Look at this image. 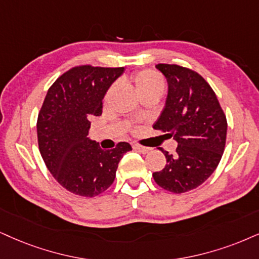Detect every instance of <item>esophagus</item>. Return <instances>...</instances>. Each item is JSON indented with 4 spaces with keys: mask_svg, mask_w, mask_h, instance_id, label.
<instances>
[{
    "mask_svg": "<svg viewBox=\"0 0 259 259\" xmlns=\"http://www.w3.org/2000/svg\"><path fill=\"white\" fill-rule=\"evenodd\" d=\"M133 149L136 150V151H139L142 152V154H148V152H150V148H146V146H142L139 144H133Z\"/></svg>",
    "mask_w": 259,
    "mask_h": 259,
    "instance_id": "esophagus-1",
    "label": "esophagus"
}]
</instances>
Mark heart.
<instances>
[{
    "mask_svg": "<svg viewBox=\"0 0 259 259\" xmlns=\"http://www.w3.org/2000/svg\"><path fill=\"white\" fill-rule=\"evenodd\" d=\"M133 81H135L136 89L139 96L150 94V92L163 91V80H162V78L157 73L150 71V69H144V71L136 73L133 75Z\"/></svg>",
    "mask_w": 259,
    "mask_h": 259,
    "instance_id": "b5f03b06",
    "label": "heart"
}]
</instances>
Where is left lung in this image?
Listing matches in <instances>:
<instances>
[{"mask_svg":"<svg viewBox=\"0 0 259 259\" xmlns=\"http://www.w3.org/2000/svg\"><path fill=\"white\" fill-rule=\"evenodd\" d=\"M167 79L165 105L154 128L178 143L177 154L163 151L167 164L152 174L156 184L173 193L200 186L221 161L227 120L215 92L198 73L178 65L159 63Z\"/></svg>","mask_w":259,"mask_h":259,"instance_id":"obj_1","label":"left lung"}]
</instances>
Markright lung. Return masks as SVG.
I'll list each match as a JSON object with an SVG mask.
<instances>
[{"mask_svg":"<svg viewBox=\"0 0 259 259\" xmlns=\"http://www.w3.org/2000/svg\"><path fill=\"white\" fill-rule=\"evenodd\" d=\"M123 72V67H74L48 90L38 114L44 163L57 183L78 196L95 197L109 188L120 159L132 150L126 142L102 150L88 137L90 119L102 114L105 94Z\"/></svg>","mask_w":259,"mask_h":259,"instance_id":"add662e5","label":"right lung"}]
</instances>
